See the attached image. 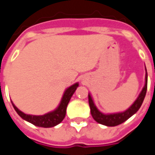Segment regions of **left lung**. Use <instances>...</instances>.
<instances>
[{
  "mask_svg": "<svg viewBox=\"0 0 155 155\" xmlns=\"http://www.w3.org/2000/svg\"><path fill=\"white\" fill-rule=\"evenodd\" d=\"M147 84H148V74H147V70L145 67V78H144V85H143L142 91L138 95L137 99L134 101L133 104L130 105L127 110L121 112H116V113H103L101 112L97 106L95 105L94 100L91 96V93H89V104L91 108V115L97 123L105 125V126H116L120 124L124 123L128 119L134 115L137 111L140 110L141 104L143 103L145 94L147 91Z\"/></svg>",
  "mask_w": 155,
  "mask_h": 155,
  "instance_id": "left-lung-1",
  "label": "left lung"
}]
</instances>
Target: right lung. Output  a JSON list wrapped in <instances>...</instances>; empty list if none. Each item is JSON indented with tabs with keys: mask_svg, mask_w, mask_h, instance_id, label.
I'll return each mask as SVG.
<instances>
[{
	"mask_svg": "<svg viewBox=\"0 0 155 155\" xmlns=\"http://www.w3.org/2000/svg\"><path fill=\"white\" fill-rule=\"evenodd\" d=\"M79 86V83L76 82L71 86H69L65 89L64 91V94L61 97V100L60 101V104L54 110L50 111L46 114H42V115H34V114H25L24 112L20 110L18 108L13 104L12 101V104L13 107L16 111V113L22 118L23 120L27 121L29 123L34 124L35 126L43 127V128H51L62 122L64 120L65 114H66V108L71 101L72 95L74 94V91Z\"/></svg>",
	"mask_w": 155,
	"mask_h": 155,
	"instance_id": "obj_1",
	"label": "right lung"
}]
</instances>
